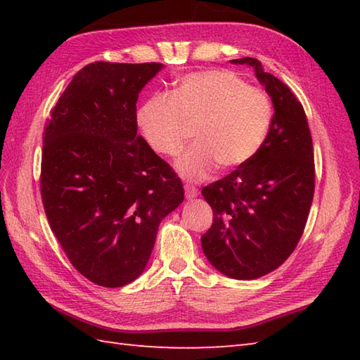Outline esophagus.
Instances as JSON below:
<instances>
[{"mask_svg":"<svg viewBox=\"0 0 360 360\" xmlns=\"http://www.w3.org/2000/svg\"><path fill=\"white\" fill-rule=\"evenodd\" d=\"M184 188H186V198L187 200H193L195 196H198V188L196 187H193V186H184Z\"/></svg>","mask_w":360,"mask_h":360,"instance_id":"obj_1","label":"esophagus"}]
</instances>
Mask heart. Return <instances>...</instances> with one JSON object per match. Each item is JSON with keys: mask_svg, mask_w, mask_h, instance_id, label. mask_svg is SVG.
<instances>
[{"mask_svg": "<svg viewBox=\"0 0 360 360\" xmlns=\"http://www.w3.org/2000/svg\"><path fill=\"white\" fill-rule=\"evenodd\" d=\"M272 117L269 96L224 70L187 74L170 96L153 94L136 112L145 142L162 156L179 155L187 127H197L196 145L176 162L190 181L205 179L218 164L235 168L249 162L264 143Z\"/></svg>", "mask_w": 360, "mask_h": 360, "instance_id": "heart-1", "label": "heart"}]
</instances>
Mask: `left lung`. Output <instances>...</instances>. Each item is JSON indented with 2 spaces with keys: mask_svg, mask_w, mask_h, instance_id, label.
Returning <instances> with one entry per match:
<instances>
[{
  "mask_svg": "<svg viewBox=\"0 0 360 360\" xmlns=\"http://www.w3.org/2000/svg\"><path fill=\"white\" fill-rule=\"evenodd\" d=\"M231 63L254 68L275 112L257 155L202 188L213 223L201 246L221 274L254 280L285 263L300 240L314 198V153L307 114L288 85L257 58Z\"/></svg>",
  "mask_w": 360,
  "mask_h": 360,
  "instance_id": "1",
  "label": "left lung"
}]
</instances>
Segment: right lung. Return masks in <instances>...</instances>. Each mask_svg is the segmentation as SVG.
<instances>
[{
    "label": "right lung",
    "instance_id": "right-lung-1",
    "mask_svg": "<svg viewBox=\"0 0 360 360\" xmlns=\"http://www.w3.org/2000/svg\"><path fill=\"white\" fill-rule=\"evenodd\" d=\"M162 68L86 65L44 128L46 217L72 266L98 286L120 288L139 277L160 221L184 201L181 179L137 134V97Z\"/></svg>",
    "mask_w": 360,
    "mask_h": 360
}]
</instances>
